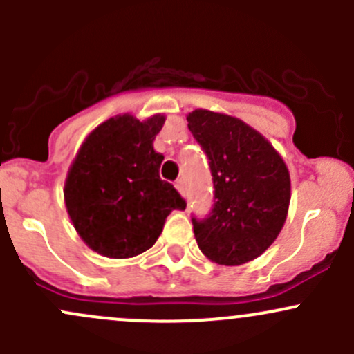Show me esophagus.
<instances>
[{"label":"esophagus","instance_id":"obj_1","mask_svg":"<svg viewBox=\"0 0 354 354\" xmlns=\"http://www.w3.org/2000/svg\"><path fill=\"white\" fill-rule=\"evenodd\" d=\"M174 187L180 192L181 197H187V183H185V180H178L176 183H174Z\"/></svg>","mask_w":354,"mask_h":354}]
</instances>
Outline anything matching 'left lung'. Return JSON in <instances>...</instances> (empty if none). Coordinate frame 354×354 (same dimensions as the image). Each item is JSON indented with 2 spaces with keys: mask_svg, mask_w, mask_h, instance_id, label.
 I'll return each instance as SVG.
<instances>
[{
  "mask_svg": "<svg viewBox=\"0 0 354 354\" xmlns=\"http://www.w3.org/2000/svg\"><path fill=\"white\" fill-rule=\"evenodd\" d=\"M209 157L212 212L192 217L203 255L221 266H241L262 255L284 226L291 198L286 162L263 135L241 120L207 109L187 116Z\"/></svg>",
  "mask_w": 354,
  "mask_h": 354,
  "instance_id": "8db88e82",
  "label": "left lung"
}]
</instances>
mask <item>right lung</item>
Masks as SVG:
<instances>
[{
  "instance_id": "add662e5",
  "label": "right lung",
  "mask_w": 354,
  "mask_h": 354,
  "mask_svg": "<svg viewBox=\"0 0 354 354\" xmlns=\"http://www.w3.org/2000/svg\"><path fill=\"white\" fill-rule=\"evenodd\" d=\"M166 118L138 121L131 114L109 118L91 131L71 162L65 205L88 248L109 259H130L156 243L164 221L187 202L160 180L164 156L154 138Z\"/></svg>"
}]
</instances>
